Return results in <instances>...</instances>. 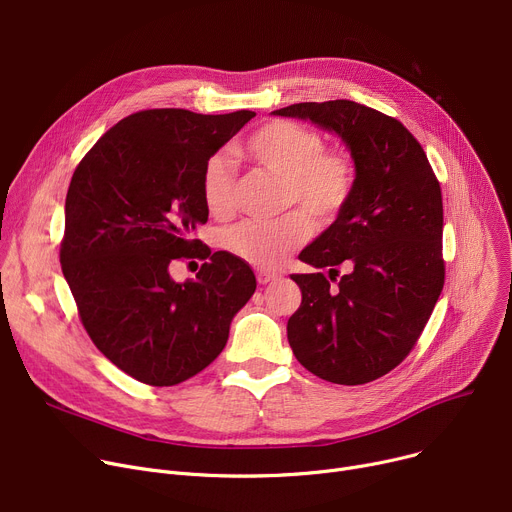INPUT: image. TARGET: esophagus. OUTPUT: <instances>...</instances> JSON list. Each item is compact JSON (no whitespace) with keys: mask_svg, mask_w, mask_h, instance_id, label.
Wrapping results in <instances>:
<instances>
[{"mask_svg":"<svg viewBox=\"0 0 512 512\" xmlns=\"http://www.w3.org/2000/svg\"><path fill=\"white\" fill-rule=\"evenodd\" d=\"M282 276L278 274V271H269V269H257V282L259 284H271V282H276V280H280Z\"/></svg>","mask_w":512,"mask_h":512,"instance_id":"1","label":"esophagus"}]
</instances>
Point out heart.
<instances>
[{
    "label": "heart",
    "instance_id": "obj_1",
    "mask_svg": "<svg viewBox=\"0 0 512 512\" xmlns=\"http://www.w3.org/2000/svg\"><path fill=\"white\" fill-rule=\"evenodd\" d=\"M245 154L284 179V206H298L319 224L333 222L354 191V164L346 152L325 150L321 133L288 119L267 121L251 133ZM234 166L228 154L208 158L201 173V195L214 216L234 208ZM313 234V222L300 210L278 220H243L222 234V247L236 259L261 269L278 267Z\"/></svg>",
    "mask_w": 512,
    "mask_h": 512
}]
</instances>
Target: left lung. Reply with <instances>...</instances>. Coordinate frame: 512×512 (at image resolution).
I'll use <instances>...</instances> for the list:
<instances>
[{
	"instance_id": "obj_1",
	"label": "left lung",
	"mask_w": 512,
	"mask_h": 512,
	"mask_svg": "<svg viewBox=\"0 0 512 512\" xmlns=\"http://www.w3.org/2000/svg\"><path fill=\"white\" fill-rule=\"evenodd\" d=\"M274 115L333 131L356 168L348 206L298 255L329 278L292 276L302 302L288 319L290 348L323 381L370 383L412 352L445 284L440 185L410 131L354 100ZM339 264L349 271L331 287Z\"/></svg>"
}]
</instances>
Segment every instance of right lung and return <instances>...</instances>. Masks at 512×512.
Instances as JSON below:
<instances>
[{"mask_svg": "<svg viewBox=\"0 0 512 512\" xmlns=\"http://www.w3.org/2000/svg\"><path fill=\"white\" fill-rule=\"evenodd\" d=\"M253 111L150 109L113 125L82 158L65 197L59 261L94 346L129 377L179 385L212 364L253 296V269L195 238L208 222L201 173ZM208 258L195 281L169 265Z\"/></svg>", "mask_w": 512, "mask_h": 512, "instance_id": "1", "label": "right lung"}]
</instances>
